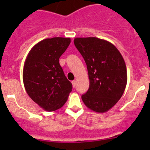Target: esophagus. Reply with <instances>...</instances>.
I'll list each match as a JSON object with an SVG mask.
<instances>
[{
    "mask_svg": "<svg viewBox=\"0 0 150 150\" xmlns=\"http://www.w3.org/2000/svg\"><path fill=\"white\" fill-rule=\"evenodd\" d=\"M72 86H73V88L75 87V85H76V83H75V81H72Z\"/></svg>",
    "mask_w": 150,
    "mask_h": 150,
    "instance_id": "1",
    "label": "esophagus"
}]
</instances>
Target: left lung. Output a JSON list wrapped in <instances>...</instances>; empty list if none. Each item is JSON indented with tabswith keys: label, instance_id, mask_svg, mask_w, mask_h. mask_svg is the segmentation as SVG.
Segmentation results:
<instances>
[{
	"label": "left lung",
	"instance_id": "left-lung-1",
	"mask_svg": "<svg viewBox=\"0 0 150 150\" xmlns=\"http://www.w3.org/2000/svg\"><path fill=\"white\" fill-rule=\"evenodd\" d=\"M74 43L83 57L89 88L81 98L96 112H106L121 98L127 84V70L121 54L112 43L94 37L76 38Z\"/></svg>",
	"mask_w": 150,
	"mask_h": 150
}]
</instances>
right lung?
<instances>
[{"instance_id":"add662e5","label":"right lung","mask_w":150,"mask_h":150,"mask_svg":"<svg viewBox=\"0 0 150 150\" xmlns=\"http://www.w3.org/2000/svg\"><path fill=\"white\" fill-rule=\"evenodd\" d=\"M69 38H52L35 45L28 54L23 82L30 98L46 111H55L67 102L72 85L64 75L59 58L70 43Z\"/></svg>"}]
</instances>
